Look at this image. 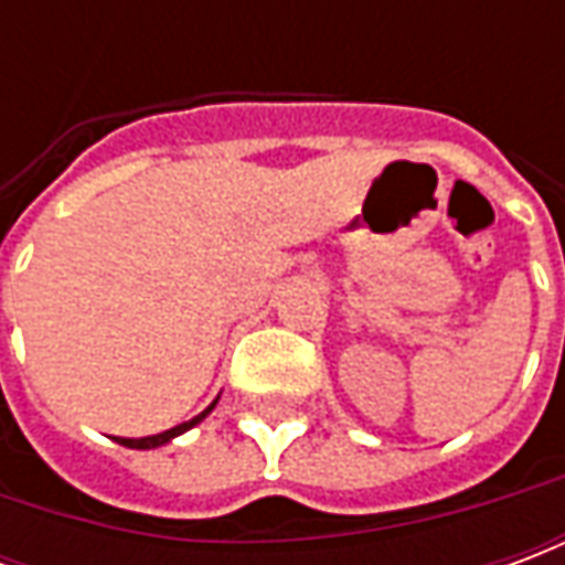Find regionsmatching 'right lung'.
Instances as JSON below:
<instances>
[{"label":"right lung","instance_id":"1","mask_svg":"<svg viewBox=\"0 0 565 565\" xmlns=\"http://www.w3.org/2000/svg\"><path fill=\"white\" fill-rule=\"evenodd\" d=\"M211 408H214V403H211L209 408H205V412H202V415L193 417V420H186V424L172 426V429H166V433H160V436H148V438H115V441H120V445H124V448H139V450L160 448V445H166V441H169V438L181 436V433H186V429H190V426H196L199 420H202V417L209 415Z\"/></svg>","mask_w":565,"mask_h":565}]
</instances>
